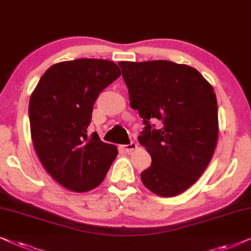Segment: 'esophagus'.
I'll list each match as a JSON object with an SVG mask.
<instances>
[{
	"label": "esophagus",
	"instance_id": "esophagus-1",
	"mask_svg": "<svg viewBox=\"0 0 251 251\" xmlns=\"http://www.w3.org/2000/svg\"><path fill=\"white\" fill-rule=\"evenodd\" d=\"M136 147H138V145H136L135 142H129L128 145H124V146H122V148H123V150L125 152H131L132 150H134V149H136Z\"/></svg>",
	"mask_w": 251,
	"mask_h": 251
}]
</instances>
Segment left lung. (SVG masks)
I'll list each match as a JSON object with an SVG mask.
<instances>
[{
  "label": "left lung",
  "mask_w": 251,
  "mask_h": 251,
  "mask_svg": "<svg viewBox=\"0 0 251 251\" xmlns=\"http://www.w3.org/2000/svg\"><path fill=\"white\" fill-rule=\"evenodd\" d=\"M118 64L129 104L145 124L138 140L151 156V165L141 172L143 185L164 198L179 195L202 176L215 151L218 105L213 88L198 70L185 64Z\"/></svg>",
  "instance_id": "obj_1"
}]
</instances>
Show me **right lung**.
Instances as JSON below:
<instances>
[{"instance_id": "right-lung-1", "label": "right lung", "mask_w": 251, "mask_h": 251, "mask_svg": "<svg viewBox=\"0 0 251 251\" xmlns=\"http://www.w3.org/2000/svg\"><path fill=\"white\" fill-rule=\"evenodd\" d=\"M120 75L113 62L80 58L50 66L29 99L33 146L47 172L72 192L94 189L118 150L88 134L100 93Z\"/></svg>"}]
</instances>
